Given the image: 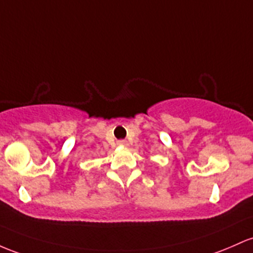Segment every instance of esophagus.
Segmentation results:
<instances>
[{"instance_id": "1", "label": "esophagus", "mask_w": 253, "mask_h": 253, "mask_svg": "<svg viewBox=\"0 0 253 253\" xmlns=\"http://www.w3.org/2000/svg\"><path fill=\"white\" fill-rule=\"evenodd\" d=\"M118 144H119V145H127V140L121 139V140L118 141Z\"/></svg>"}]
</instances>
